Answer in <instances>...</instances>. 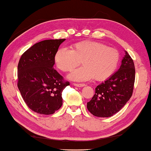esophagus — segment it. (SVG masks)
<instances>
[{"label":"esophagus","mask_w":151,"mask_h":151,"mask_svg":"<svg viewBox=\"0 0 151 151\" xmlns=\"http://www.w3.org/2000/svg\"><path fill=\"white\" fill-rule=\"evenodd\" d=\"M73 85L75 86H76V87H79V88L84 87V86H86L85 84H76V83H74Z\"/></svg>","instance_id":"1"}]
</instances>
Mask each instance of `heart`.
Here are the masks:
<instances>
[{"label": "heart", "mask_w": 151, "mask_h": 151, "mask_svg": "<svg viewBox=\"0 0 151 151\" xmlns=\"http://www.w3.org/2000/svg\"><path fill=\"white\" fill-rule=\"evenodd\" d=\"M119 53L114 48L92 41L79 42L71 50L62 48L57 50L54 62L63 72L71 71L80 64L82 67L74 70L68 78L84 82L93 78L95 81L106 80L113 75L119 62Z\"/></svg>", "instance_id": "heart-1"}]
</instances>
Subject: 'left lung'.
Masks as SVG:
<instances>
[{
  "mask_svg": "<svg viewBox=\"0 0 151 151\" xmlns=\"http://www.w3.org/2000/svg\"><path fill=\"white\" fill-rule=\"evenodd\" d=\"M134 81V63L125 51L117 71L95 88V94L87 103L88 110L99 117H109L117 113L132 97Z\"/></svg>",
  "mask_w": 151,
  "mask_h": 151,
  "instance_id": "1",
  "label": "left lung"
}]
</instances>
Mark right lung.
Returning a JSON list of instances; mask_svg holds the SVG:
<instances>
[{"mask_svg":"<svg viewBox=\"0 0 151 151\" xmlns=\"http://www.w3.org/2000/svg\"><path fill=\"white\" fill-rule=\"evenodd\" d=\"M65 39L48 40L34 44L22 54L17 67V86L32 110L53 114L63 103L62 93L69 82L53 68L54 56Z\"/></svg>","mask_w":151,"mask_h":151,"instance_id":"1","label":"right lung"}]
</instances>
